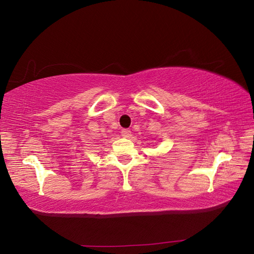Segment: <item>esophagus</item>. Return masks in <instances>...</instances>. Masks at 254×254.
<instances>
[{
	"mask_svg": "<svg viewBox=\"0 0 254 254\" xmlns=\"http://www.w3.org/2000/svg\"><path fill=\"white\" fill-rule=\"evenodd\" d=\"M121 133L124 137H130V135H131V131L128 130V128H122Z\"/></svg>",
	"mask_w": 254,
	"mask_h": 254,
	"instance_id": "obj_1",
	"label": "esophagus"
}]
</instances>
